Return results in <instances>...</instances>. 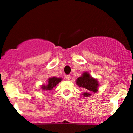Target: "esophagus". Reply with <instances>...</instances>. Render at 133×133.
<instances>
[{"instance_id":"1","label":"esophagus","mask_w":133,"mask_h":133,"mask_svg":"<svg viewBox=\"0 0 133 133\" xmlns=\"http://www.w3.org/2000/svg\"><path fill=\"white\" fill-rule=\"evenodd\" d=\"M65 78L66 80H70V75H66Z\"/></svg>"}]
</instances>
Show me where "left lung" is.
I'll list each match as a JSON object with an SVG mask.
<instances>
[{"label": "left lung", "instance_id": "left-lung-1", "mask_svg": "<svg viewBox=\"0 0 133 133\" xmlns=\"http://www.w3.org/2000/svg\"><path fill=\"white\" fill-rule=\"evenodd\" d=\"M77 85L80 87L84 88L87 92L83 93L84 97H89L92 92H96L98 90V83L97 79L90 77V74L85 72L82 75V77L77 78L76 82Z\"/></svg>", "mask_w": 133, "mask_h": 133}]
</instances>
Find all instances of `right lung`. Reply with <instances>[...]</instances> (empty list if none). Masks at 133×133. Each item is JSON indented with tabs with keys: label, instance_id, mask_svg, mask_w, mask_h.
<instances>
[{
	"label": "right lung",
	"instance_id": "obj_1",
	"mask_svg": "<svg viewBox=\"0 0 133 133\" xmlns=\"http://www.w3.org/2000/svg\"><path fill=\"white\" fill-rule=\"evenodd\" d=\"M61 81H62V78H61L52 77V78H49V80H48V84L46 85H43L41 87V88H42L43 90H52Z\"/></svg>",
	"mask_w": 133,
	"mask_h": 133
}]
</instances>
